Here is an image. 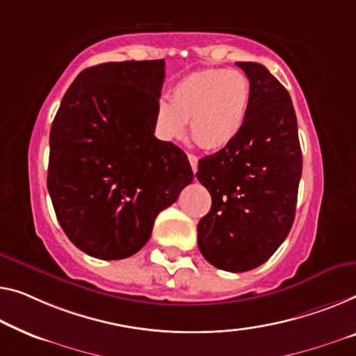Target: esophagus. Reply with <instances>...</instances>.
Wrapping results in <instances>:
<instances>
[{"label":"esophagus","mask_w":356,"mask_h":356,"mask_svg":"<svg viewBox=\"0 0 356 356\" xmlns=\"http://www.w3.org/2000/svg\"><path fill=\"white\" fill-rule=\"evenodd\" d=\"M188 161H190V164H192L193 172H196V169H198V156H195V155H192V153H188Z\"/></svg>","instance_id":"1"}]
</instances>
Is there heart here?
I'll use <instances>...</instances> for the list:
<instances>
[{"label": "heart", "instance_id": "b5f03b06", "mask_svg": "<svg viewBox=\"0 0 356 356\" xmlns=\"http://www.w3.org/2000/svg\"><path fill=\"white\" fill-rule=\"evenodd\" d=\"M251 84L238 70L208 68L174 84L171 100L156 104L155 126L163 140H176L187 132L201 147L217 150L232 144L245 127Z\"/></svg>", "mask_w": 356, "mask_h": 356}]
</instances>
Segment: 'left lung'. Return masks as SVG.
<instances>
[{"label": "left lung", "instance_id": "obj_1", "mask_svg": "<svg viewBox=\"0 0 356 356\" xmlns=\"http://www.w3.org/2000/svg\"><path fill=\"white\" fill-rule=\"evenodd\" d=\"M251 84L245 127L232 144L201 158L196 177L211 211L198 224L203 257L225 272L262 265L293 227L302 152L291 95L261 63L236 62Z\"/></svg>", "mask_w": 356, "mask_h": 356}]
</instances>
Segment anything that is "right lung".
<instances>
[{
  "mask_svg": "<svg viewBox=\"0 0 356 356\" xmlns=\"http://www.w3.org/2000/svg\"><path fill=\"white\" fill-rule=\"evenodd\" d=\"M163 81L164 59L89 67L52 121L47 190L62 230L89 256L136 254L193 180L187 155L153 134Z\"/></svg>",
  "mask_w": 356,
  "mask_h": 356,
  "instance_id": "right-lung-1",
  "label": "right lung"
}]
</instances>
